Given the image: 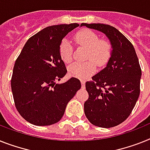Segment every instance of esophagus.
Masks as SVG:
<instances>
[{"mask_svg":"<svg viewBox=\"0 0 150 150\" xmlns=\"http://www.w3.org/2000/svg\"><path fill=\"white\" fill-rule=\"evenodd\" d=\"M81 85H82L83 88H85V81L84 80H81Z\"/></svg>","mask_w":150,"mask_h":150,"instance_id":"1","label":"esophagus"}]
</instances>
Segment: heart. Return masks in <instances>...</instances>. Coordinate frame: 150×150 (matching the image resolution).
<instances>
[{"label": "heart", "instance_id": "obj_1", "mask_svg": "<svg viewBox=\"0 0 150 150\" xmlns=\"http://www.w3.org/2000/svg\"><path fill=\"white\" fill-rule=\"evenodd\" d=\"M75 40L79 46L88 50L86 60L89 61L85 63L71 64L68 69L69 73L78 79H88L96 71V63L103 66L108 62L111 55V45L108 40H100L96 33L89 30L78 32ZM59 54L65 63H69L72 60V46L67 39H63L60 42Z\"/></svg>", "mask_w": 150, "mask_h": 150}]
</instances>
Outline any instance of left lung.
<instances>
[{
    "label": "left lung",
    "mask_w": 150,
    "mask_h": 150,
    "mask_svg": "<svg viewBox=\"0 0 150 150\" xmlns=\"http://www.w3.org/2000/svg\"><path fill=\"white\" fill-rule=\"evenodd\" d=\"M103 33L110 40L111 55L103 69L85 83L88 99L84 104L88 120L94 126L119 125L131 114L139 95L141 69L132 43L118 30L102 23L81 26Z\"/></svg>",
    "instance_id": "1"
}]
</instances>
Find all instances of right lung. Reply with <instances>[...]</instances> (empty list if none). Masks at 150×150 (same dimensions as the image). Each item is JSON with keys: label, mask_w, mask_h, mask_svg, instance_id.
<instances>
[{"label": "right lung", "mask_w": 150, "mask_h": 150, "mask_svg": "<svg viewBox=\"0 0 150 150\" xmlns=\"http://www.w3.org/2000/svg\"><path fill=\"white\" fill-rule=\"evenodd\" d=\"M78 23L48 26L30 37L16 60L11 90L17 110L26 121L48 126L62 119L69 100L81 88V82L71 78L56 84L66 73L60 59V42Z\"/></svg>", "instance_id": "obj_1"}]
</instances>
